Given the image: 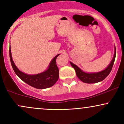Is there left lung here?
Returning <instances> with one entry per match:
<instances>
[{
	"label": "left lung",
	"mask_w": 124,
	"mask_h": 124,
	"mask_svg": "<svg viewBox=\"0 0 124 124\" xmlns=\"http://www.w3.org/2000/svg\"><path fill=\"white\" fill-rule=\"evenodd\" d=\"M114 56L112 58L111 61V62L106 69H104L103 70L100 71V72H94V73L85 72L80 69L75 64L70 62L71 66L75 69L78 78L82 82L86 83H96L101 82V81H103L111 72L114 63L116 56V46H114Z\"/></svg>",
	"instance_id": "8db88e82"
}]
</instances>
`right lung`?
Returning a JSON list of instances; mask_svg holds the SVG:
<instances>
[{
    "instance_id": "right-lung-1",
    "label": "right lung",
    "mask_w": 124,
    "mask_h": 124,
    "mask_svg": "<svg viewBox=\"0 0 124 124\" xmlns=\"http://www.w3.org/2000/svg\"><path fill=\"white\" fill-rule=\"evenodd\" d=\"M9 55L13 69L20 79L30 86L39 89H44L54 86L59 79V69L56 65V59L60 54H58L51 61L47 69L36 75H28L21 72L17 68L13 61L10 45Z\"/></svg>"
}]
</instances>
